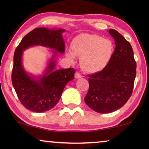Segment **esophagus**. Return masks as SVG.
<instances>
[{
  "label": "esophagus",
  "instance_id": "obj_1",
  "mask_svg": "<svg viewBox=\"0 0 149 149\" xmlns=\"http://www.w3.org/2000/svg\"><path fill=\"white\" fill-rule=\"evenodd\" d=\"M75 77L76 79H79V78H81L82 77V75L80 74L79 72H75Z\"/></svg>",
  "mask_w": 149,
  "mask_h": 149
}]
</instances>
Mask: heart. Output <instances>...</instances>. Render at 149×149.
<instances>
[{
	"label": "heart",
	"instance_id": "b5f03b06",
	"mask_svg": "<svg viewBox=\"0 0 149 149\" xmlns=\"http://www.w3.org/2000/svg\"><path fill=\"white\" fill-rule=\"evenodd\" d=\"M72 50L65 51V56L74 61L75 56H80L82 68L87 72H96L109 62L114 51V45L109 39L89 33L78 35L71 43Z\"/></svg>",
	"mask_w": 149,
	"mask_h": 149
}]
</instances>
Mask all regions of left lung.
<instances>
[{
  "label": "left lung",
  "mask_w": 149,
  "mask_h": 149,
  "mask_svg": "<svg viewBox=\"0 0 149 149\" xmlns=\"http://www.w3.org/2000/svg\"><path fill=\"white\" fill-rule=\"evenodd\" d=\"M108 33L114 39V51L102 71L89 75V89L84 99L88 107L101 114L114 112L127 102L136 75L132 45L116 30Z\"/></svg>",
  "instance_id": "left-lung-1"
}]
</instances>
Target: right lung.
Instances as JSON below:
<instances>
[{
    "label": "right lung",
    "instance_id": "obj_1",
    "mask_svg": "<svg viewBox=\"0 0 149 149\" xmlns=\"http://www.w3.org/2000/svg\"><path fill=\"white\" fill-rule=\"evenodd\" d=\"M64 31V29L36 28L22 39L15 50L12 85L22 104L32 112H44L54 107L61 97L65 85L74 79L75 70L72 68L55 70L58 52L64 54L65 51V42L62 37ZM37 45L54 50L46 70L41 77L28 74L22 64L23 52L29 47Z\"/></svg>",
    "mask_w": 149,
    "mask_h": 149
}]
</instances>
